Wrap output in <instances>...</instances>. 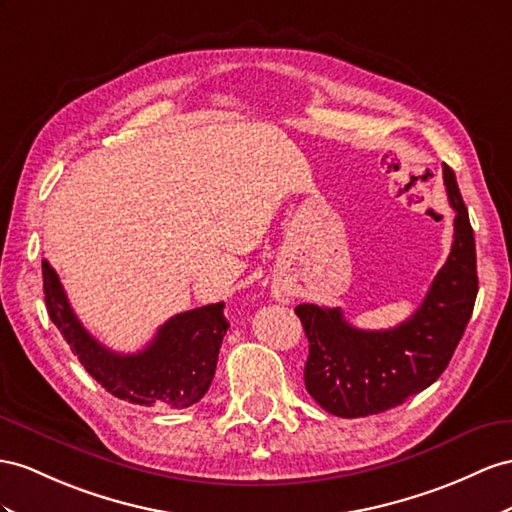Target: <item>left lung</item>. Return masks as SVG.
<instances>
[{
    "mask_svg": "<svg viewBox=\"0 0 512 512\" xmlns=\"http://www.w3.org/2000/svg\"><path fill=\"white\" fill-rule=\"evenodd\" d=\"M454 216V242L424 303L387 331H363L339 307L298 305L309 339L305 387L337 417L376 415L430 387L448 368L478 294L476 242L454 170L443 166Z\"/></svg>",
    "mask_w": 512,
    "mask_h": 512,
    "instance_id": "left-lung-1",
    "label": "left lung"
}]
</instances>
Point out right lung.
Segmentation results:
<instances>
[{"label":"right lung","instance_id":"1","mask_svg":"<svg viewBox=\"0 0 512 512\" xmlns=\"http://www.w3.org/2000/svg\"><path fill=\"white\" fill-rule=\"evenodd\" d=\"M43 292L49 318L73 355L119 400L157 409H186L212 385L222 337L229 329L222 311L225 303L177 313L157 329L147 348L121 355L99 344L77 320L47 259H43Z\"/></svg>","mask_w":512,"mask_h":512}]
</instances>
